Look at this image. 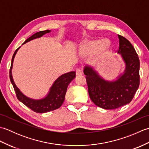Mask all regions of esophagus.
Returning a JSON list of instances; mask_svg holds the SVG:
<instances>
[{"label": "esophagus", "instance_id": "esophagus-1", "mask_svg": "<svg viewBox=\"0 0 149 149\" xmlns=\"http://www.w3.org/2000/svg\"><path fill=\"white\" fill-rule=\"evenodd\" d=\"M75 73H76L77 76H80V75L83 74V72H82V70L81 69H77L76 71H75Z\"/></svg>", "mask_w": 149, "mask_h": 149}]
</instances>
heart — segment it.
I'll return each mask as SVG.
<instances>
[{
	"label": "heart",
	"mask_w": 149,
	"mask_h": 149,
	"mask_svg": "<svg viewBox=\"0 0 149 149\" xmlns=\"http://www.w3.org/2000/svg\"><path fill=\"white\" fill-rule=\"evenodd\" d=\"M109 45V42L107 40H104L100 42L99 41L93 40L84 45L81 52L84 55H90L98 51L100 55H103L108 50Z\"/></svg>",
	"instance_id": "obj_1"
}]
</instances>
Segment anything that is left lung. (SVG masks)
Segmentation results:
<instances>
[{
  "mask_svg": "<svg viewBox=\"0 0 149 149\" xmlns=\"http://www.w3.org/2000/svg\"><path fill=\"white\" fill-rule=\"evenodd\" d=\"M120 54L125 65V70L116 80L107 81L95 70L86 66L84 74L91 100L101 108L115 109L131 102L140 85V60L132 44L118 35Z\"/></svg>",
  "mask_w": 149,
  "mask_h": 149,
  "instance_id": "1",
  "label": "left lung"
}]
</instances>
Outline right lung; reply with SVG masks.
I'll use <instances>...</instances> for the list:
<instances>
[{"instance_id":"1","label":"right lung","mask_w":149,"mask_h":149,"mask_svg":"<svg viewBox=\"0 0 149 149\" xmlns=\"http://www.w3.org/2000/svg\"><path fill=\"white\" fill-rule=\"evenodd\" d=\"M50 32V31L49 30H45L36 33L25 41V42L22 45L34 39L42 37L44 34ZM20 48V47H18L13 54L10 70H9V78H10V81L13 86L17 99L21 102L25 104L27 107L36 113H44L58 109L59 107H61L63 102H64L66 90H67L68 84L75 77V72L74 71L70 72L68 73H66L65 74H63L59 77L53 83L52 86L50 88L49 92L45 97L38 100L31 99V98L27 97L21 92L15 84L12 76L11 70L13 68V63L16 54H17L18 50Z\"/></svg>"}]
</instances>
